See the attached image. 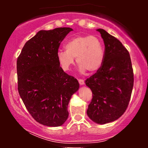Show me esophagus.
<instances>
[{
    "mask_svg": "<svg viewBox=\"0 0 148 148\" xmlns=\"http://www.w3.org/2000/svg\"><path fill=\"white\" fill-rule=\"evenodd\" d=\"M79 84L81 85V86H83V85H84V84H85L84 80H83V79H79Z\"/></svg>",
    "mask_w": 148,
    "mask_h": 148,
    "instance_id": "34e87169",
    "label": "esophagus"
}]
</instances>
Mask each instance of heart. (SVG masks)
<instances>
[{"mask_svg": "<svg viewBox=\"0 0 148 148\" xmlns=\"http://www.w3.org/2000/svg\"><path fill=\"white\" fill-rule=\"evenodd\" d=\"M65 51L58 50L57 60L61 68L68 71L74 64V58L81 72H90L101 68L104 60V45L99 37L92 35H78L64 45Z\"/></svg>", "mask_w": 148, "mask_h": 148, "instance_id": "b5f03b06", "label": "heart"}]
</instances>
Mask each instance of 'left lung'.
<instances>
[{
    "label": "left lung",
    "instance_id": "8db88e82",
    "mask_svg": "<svg viewBox=\"0 0 148 148\" xmlns=\"http://www.w3.org/2000/svg\"><path fill=\"white\" fill-rule=\"evenodd\" d=\"M97 30L104 42L105 56L101 68L86 81L92 92L87 115L95 123L103 125L118 120L126 111L134 74L130 53L123 44L105 30Z\"/></svg>",
    "mask_w": 148,
    "mask_h": 148
}]
</instances>
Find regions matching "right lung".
<instances>
[{"mask_svg": "<svg viewBox=\"0 0 148 148\" xmlns=\"http://www.w3.org/2000/svg\"><path fill=\"white\" fill-rule=\"evenodd\" d=\"M72 30L66 27L40 30L25 44L16 61L19 95L32 117L46 126L63 125L69 100L79 88L56 58L61 42Z\"/></svg>", "mask_w": 148, "mask_h": 148, "instance_id": "1", "label": "right lung"}]
</instances>
